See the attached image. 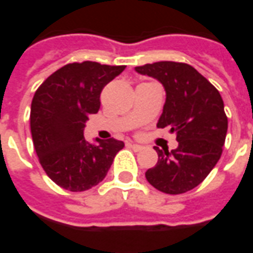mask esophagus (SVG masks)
<instances>
[{"instance_id": "34e87169", "label": "esophagus", "mask_w": 253, "mask_h": 253, "mask_svg": "<svg viewBox=\"0 0 253 253\" xmlns=\"http://www.w3.org/2000/svg\"><path fill=\"white\" fill-rule=\"evenodd\" d=\"M128 145L131 146L134 150H141V149L143 148L142 145H139V143H135V142H132V141H128Z\"/></svg>"}]
</instances>
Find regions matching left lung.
<instances>
[{"label": "left lung", "mask_w": 253, "mask_h": 253, "mask_svg": "<svg viewBox=\"0 0 253 253\" xmlns=\"http://www.w3.org/2000/svg\"><path fill=\"white\" fill-rule=\"evenodd\" d=\"M139 74L159 80L167 93L157 127L176 132L179 146L160 150L146 180L161 192L177 195L199 186L222 154L228 118L221 94L196 69L181 62L146 63Z\"/></svg>", "instance_id": "left-lung-1"}]
</instances>
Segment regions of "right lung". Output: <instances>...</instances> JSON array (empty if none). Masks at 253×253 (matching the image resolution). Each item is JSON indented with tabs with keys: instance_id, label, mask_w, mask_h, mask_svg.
<instances>
[{
	"instance_id": "add662e5",
	"label": "right lung",
	"mask_w": 253,
	"mask_h": 253,
	"mask_svg": "<svg viewBox=\"0 0 253 253\" xmlns=\"http://www.w3.org/2000/svg\"><path fill=\"white\" fill-rule=\"evenodd\" d=\"M125 70L97 62H74L54 72L38 88L31 104V134L47 176L73 192L97 186L125 143L115 138L89 143L84 138L88 116L97 114L100 93Z\"/></svg>"
}]
</instances>
